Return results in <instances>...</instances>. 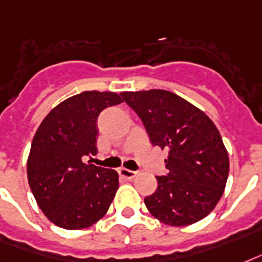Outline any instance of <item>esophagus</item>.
Segmentation results:
<instances>
[{"instance_id":"34e87169","label":"esophagus","mask_w":262,"mask_h":262,"mask_svg":"<svg viewBox=\"0 0 262 262\" xmlns=\"http://www.w3.org/2000/svg\"><path fill=\"white\" fill-rule=\"evenodd\" d=\"M119 175H120L121 178H124V179H134V178L138 175V172L127 169V168H120V169H119Z\"/></svg>"}]
</instances>
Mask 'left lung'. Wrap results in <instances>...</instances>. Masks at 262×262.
Listing matches in <instances>:
<instances>
[{"instance_id": "1", "label": "left lung", "mask_w": 262, "mask_h": 262, "mask_svg": "<svg viewBox=\"0 0 262 262\" xmlns=\"http://www.w3.org/2000/svg\"><path fill=\"white\" fill-rule=\"evenodd\" d=\"M145 125L150 142L168 150V173L145 205L168 226L206 217L226 188L230 160L222 135L201 109L167 90L120 93Z\"/></svg>"}]
</instances>
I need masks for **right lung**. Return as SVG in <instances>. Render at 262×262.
<instances>
[{
    "label": "right lung",
    "mask_w": 262,
    "mask_h": 262,
    "mask_svg": "<svg viewBox=\"0 0 262 262\" xmlns=\"http://www.w3.org/2000/svg\"><path fill=\"white\" fill-rule=\"evenodd\" d=\"M123 102L111 91H83L58 103L36 129L27 160L28 184L45 216L66 230L93 226L119 188L113 169L83 163L97 154V119Z\"/></svg>",
    "instance_id": "add662e5"
}]
</instances>
